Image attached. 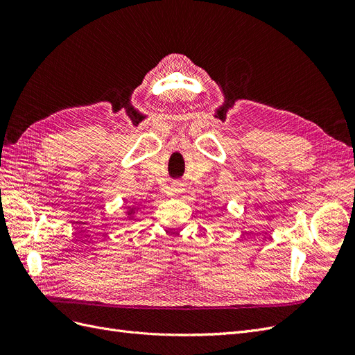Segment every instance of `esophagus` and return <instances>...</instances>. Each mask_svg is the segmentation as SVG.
<instances>
[{
	"mask_svg": "<svg viewBox=\"0 0 355 355\" xmlns=\"http://www.w3.org/2000/svg\"><path fill=\"white\" fill-rule=\"evenodd\" d=\"M171 191H173L175 194H180V192H184V184H182V182H173V184H171Z\"/></svg>",
	"mask_w": 355,
	"mask_h": 355,
	"instance_id": "1",
	"label": "esophagus"
}]
</instances>
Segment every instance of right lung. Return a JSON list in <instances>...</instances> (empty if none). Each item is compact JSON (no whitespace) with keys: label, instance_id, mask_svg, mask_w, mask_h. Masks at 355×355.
Here are the masks:
<instances>
[{"label":"right lung","instance_id":"add662e5","mask_svg":"<svg viewBox=\"0 0 355 355\" xmlns=\"http://www.w3.org/2000/svg\"><path fill=\"white\" fill-rule=\"evenodd\" d=\"M128 213H130V211H128Z\"/></svg>","mask_w":355,"mask_h":355}]
</instances>
